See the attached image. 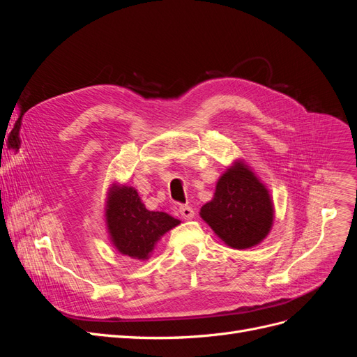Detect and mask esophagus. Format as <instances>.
<instances>
[{"label":"esophagus","mask_w":357,"mask_h":357,"mask_svg":"<svg viewBox=\"0 0 357 357\" xmlns=\"http://www.w3.org/2000/svg\"><path fill=\"white\" fill-rule=\"evenodd\" d=\"M180 214H181L183 219L190 220V219H193V215H195V211H193V208L189 207V205H181Z\"/></svg>","instance_id":"34e87169"}]
</instances>
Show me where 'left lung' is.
I'll return each mask as SVG.
<instances>
[{
	"instance_id": "obj_1",
	"label": "left lung",
	"mask_w": 357,
	"mask_h": 357,
	"mask_svg": "<svg viewBox=\"0 0 357 357\" xmlns=\"http://www.w3.org/2000/svg\"><path fill=\"white\" fill-rule=\"evenodd\" d=\"M199 214L225 244L241 250L259 244L271 231L274 205L255 172L235 162L222 174L214 198L202 205Z\"/></svg>"
}]
</instances>
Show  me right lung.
<instances>
[{
  "mask_svg": "<svg viewBox=\"0 0 357 357\" xmlns=\"http://www.w3.org/2000/svg\"><path fill=\"white\" fill-rule=\"evenodd\" d=\"M110 240L119 252L144 261L162 235L180 223L164 211H150L131 186H113L105 205Z\"/></svg>",
  "mask_w": 357,
  "mask_h": 357,
  "instance_id": "obj_1",
  "label": "right lung"
}]
</instances>
